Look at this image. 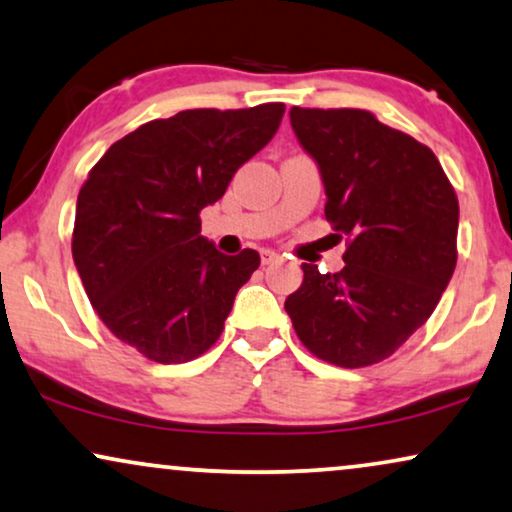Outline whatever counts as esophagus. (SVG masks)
Wrapping results in <instances>:
<instances>
[{"label":"esophagus","instance_id":"1","mask_svg":"<svg viewBox=\"0 0 512 512\" xmlns=\"http://www.w3.org/2000/svg\"><path fill=\"white\" fill-rule=\"evenodd\" d=\"M281 260V255H278V252H274V250H262V264H274V262H278Z\"/></svg>","mask_w":512,"mask_h":512}]
</instances>
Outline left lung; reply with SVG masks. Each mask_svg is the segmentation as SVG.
<instances>
[{"mask_svg": "<svg viewBox=\"0 0 512 512\" xmlns=\"http://www.w3.org/2000/svg\"><path fill=\"white\" fill-rule=\"evenodd\" d=\"M290 124L323 175L325 220L349 238L337 274L302 264L285 311L325 363H381L426 323L454 274L459 199L431 149L367 109L292 107Z\"/></svg>", "mask_w": 512, "mask_h": 512, "instance_id": "1", "label": "left lung"}]
</instances>
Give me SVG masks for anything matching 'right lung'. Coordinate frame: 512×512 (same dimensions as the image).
I'll return each instance as SVG.
<instances>
[{
	"label": "right lung",
	"mask_w": 512,
	"mask_h": 512,
	"mask_svg": "<svg viewBox=\"0 0 512 512\" xmlns=\"http://www.w3.org/2000/svg\"><path fill=\"white\" fill-rule=\"evenodd\" d=\"M283 102L185 109L142 124L88 170L72 257L114 337L161 365L206 353L234 297L260 267L245 248L222 255L201 236V210L281 126Z\"/></svg>",
	"instance_id": "add662e5"
}]
</instances>
